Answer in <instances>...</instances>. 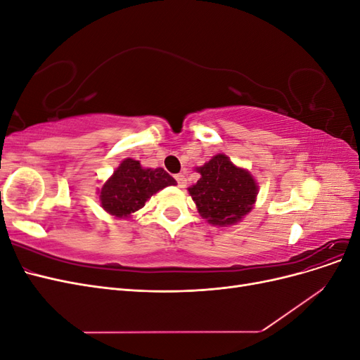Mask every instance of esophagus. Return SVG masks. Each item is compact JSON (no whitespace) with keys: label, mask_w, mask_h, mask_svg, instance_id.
I'll use <instances>...</instances> for the list:
<instances>
[{"label":"esophagus","mask_w":360,"mask_h":360,"mask_svg":"<svg viewBox=\"0 0 360 360\" xmlns=\"http://www.w3.org/2000/svg\"><path fill=\"white\" fill-rule=\"evenodd\" d=\"M176 180H177L179 188H184V186H186V177H184L183 174H177V176H176Z\"/></svg>","instance_id":"34e87169"}]
</instances>
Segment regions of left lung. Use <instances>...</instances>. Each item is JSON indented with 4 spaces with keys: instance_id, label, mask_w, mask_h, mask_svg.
<instances>
[{
    "instance_id": "left-lung-1",
    "label": "left lung",
    "mask_w": 360,
    "mask_h": 360,
    "mask_svg": "<svg viewBox=\"0 0 360 360\" xmlns=\"http://www.w3.org/2000/svg\"><path fill=\"white\" fill-rule=\"evenodd\" d=\"M197 171L201 179L188 191L209 224L234 225L252 210L258 186L249 171L236 167L225 155L213 156Z\"/></svg>"
}]
</instances>
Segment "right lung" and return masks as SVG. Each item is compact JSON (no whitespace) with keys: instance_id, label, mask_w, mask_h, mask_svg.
Returning a JSON list of instances; mask_svg holds the SVG:
<instances>
[{"instance_id":"add662e5","label":"right lung","mask_w":360,"mask_h":360,"mask_svg":"<svg viewBox=\"0 0 360 360\" xmlns=\"http://www.w3.org/2000/svg\"><path fill=\"white\" fill-rule=\"evenodd\" d=\"M176 183L163 168H143L139 160L129 158L103 184L101 202L108 213L124 219L143 209L151 195Z\"/></svg>"}]
</instances>
